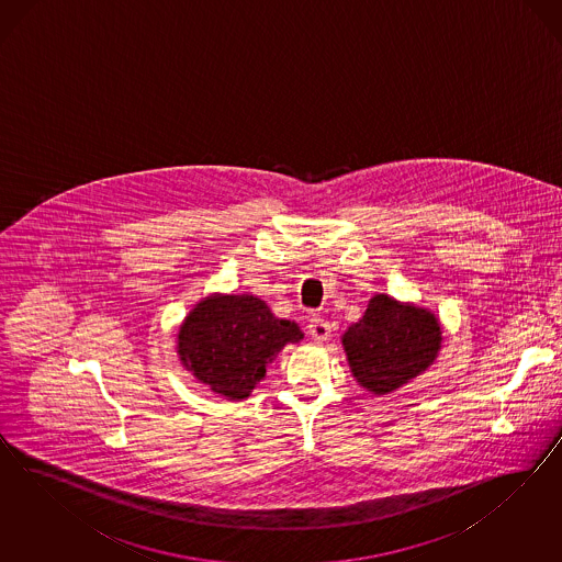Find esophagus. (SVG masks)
Segmentation results:
<instances>
[{
  "instance_id": "1",
  "label": "esophagus",
  "mask_w": 562,
  "mask_h": 562,
  "mask_svg": "<svg viewBox=\"0 0 562 562\" xmlns=\"http://www.w3.org/2000/svg\"><path fill=\"white\" fill-rule=\"evenodd\" d=\"M306 329H308V336L315 341H327L331 338V325L322 317H311Z\"/></svg>"
}]
</instances>
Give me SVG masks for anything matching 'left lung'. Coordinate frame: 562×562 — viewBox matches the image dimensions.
<instances>
[{"instance_id":"8db88e82","label":"left lung","mask_w":562,"mask_h":562,"mask_svg":"<svg viewBox=\"0 0 562 562\" xmlns=\"http://www.w3.org/2000/svg\"><path fill=\"white\" fill-rule=\"evenodd\" d=\"M441 324L425 306L374 294L362 319L341 336L358 385L387 395L425 373L441 350Z\"/></svg>"}]
</instances>
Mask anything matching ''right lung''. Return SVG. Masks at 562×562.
I'll return each instance as SVG.
<instances>
[{"label": "right lung", "instance_id": "obj_1", "mask_svg": "<svg viewBox=\"0 0 562 562\" xmlns=\"http://www.w3.org/2000/svg\"><path fill=\"white\" fill-rule=\"evenodd\" d=\"M305 338L299 325L278 319L254 294H212L189 311L177 334L181 364L226 400H245L266 367Z\"/></svg>", "mask_w": 562, "mask_h": 562}]
</instances>
